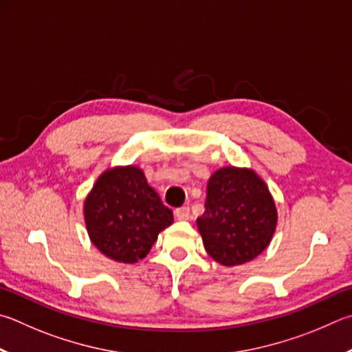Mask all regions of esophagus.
Masks as SVG:
<instances>
[{
    "label": "esophagus",
    "instance_id": "obj_1",
    "mask_svg": "<svg viewBox=\"0 0 352 352\" xmlns=\"http://www.w3.org/2000/svg\"><path fill=\"white\" fill-rule=\"evenodd\" d=\"M175 217H177V220H182V221L189 220L190 219L189 208H178V209H175Z\"/></svg>",
    "mask_w": 352,
    "mask_h": 352
}]
</instances>
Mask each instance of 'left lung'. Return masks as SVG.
Here are the masks:
<instances>
[{
  "instance_id": "1",
  "label": "left lung",
  "mask_w": 352,
  "mask_h": 352,
  "mask_svg": "<svg viewBox=\"0 0 352 352\" xmlns=\"http://www.w3.org/2000/svg\"><path fill=\"white\" fill-rule=\"evenodd\" d=\"M277 219L276 201L263 178L252 169L226 166L209 178L197 228L217 263L237 266L270 246Z\"/></svg>"
}]
</instances>
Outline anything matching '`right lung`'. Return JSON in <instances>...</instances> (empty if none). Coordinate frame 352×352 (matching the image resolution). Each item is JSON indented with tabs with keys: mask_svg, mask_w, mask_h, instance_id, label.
Returning <instances> with one entry per match:
<instances>
[{
	"mask_svg": "<svg viewBox=\"0 0 352 352\" xmlns=\"http://www.w3.org/2000/svg\"><path fill=\"white\" fill-rule=\"evenodd\" d=\"M89 239L106 257L137 263L149 254L158 234L174 223L144 172L137 166H115L95 182L85 200Z\"/></svg>",
	"mask_w": 352,
	"mask_h": 352,
	"instance_id": "1",
	"label": "right lung"
}]
</instances>
